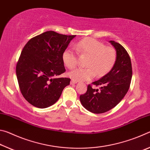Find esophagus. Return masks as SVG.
<instances>
[{"label":"esophagus","mask_w":150,"mask_h":150,"mask_svg":"<svg viewBox=\"0 0 150 150\" xmlns=\"http://www.w3.org/2000/svg\"><path fill=\"white\" fill-rule=\"evenodd\" d=\"M77 81H75L74 79H72L71 81V84H75V83H77Z\"/></svg>","instance_id":"34e87169"}]
</instances>
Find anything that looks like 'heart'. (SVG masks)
Wrapping results in <instances>:
<instances>
[{"instance_id": "b5f03b06", "label": "heart", "mask_w": 150, "mask_h": 150, "mask_svg": "<svg viewBox=\"0 0 150 150\" xmlns=\"http://www.w3.org/2000/svg\"><path fill=\"white\" fill-rule=\"evenodd\" d=\"M75 48L81 55H88L86 65L88 67H79L69 73L71 78L75 81H85L93 79L96 73L102 76L107 73L115 65L116 58L115 50L103 42L93 38H85L77 43ZM65 65L73 69L78 63V55L72 48L65 49L62 54Z\"/></svg>"}]
</instances>
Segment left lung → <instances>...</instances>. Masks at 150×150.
<instances>
[{
    "instance_id": "left-lung-1",
    "label": "left lung",
    "mask_w": 150,
    "mask_h": 150,
    "mask_svg": "<svg viewBox=\"0 0 150 150\" xmlns=\"http://www.w3.org/2000/svg\"><path fill=\"white\" fill-rule=\"evenodd\" d=\"M116 52V59L113 67L99 80L92 83L100 90L88 85L84 95H80L82 105L87 110L95 114L106 112L118 105L130 88L132 69L128 53L122 45L110 41Z\"/></svg>"
}]
</instances>
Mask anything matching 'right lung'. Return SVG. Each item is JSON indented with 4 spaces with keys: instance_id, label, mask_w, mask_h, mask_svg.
I'll return each mask as SVG.
<instances>
[{
    "instance_id": "add662e5",
    "label": "right lung",
    "mask_w": 150,
    "mask_h": 150,
    "mask_svg": "<svg viewBox=\"0 0 150 150\" xmlns=\"http://www.w3.org/2000/svg\"><path fill=\"white\" fill-rule=\"evenodd\" d=\"M75 36L47 31L25 45L16 73L20 92L32 105L40 108L53 105L69 85V78L57 76L65 71L62 54Z\"/></svg>"
}]
</instances>
